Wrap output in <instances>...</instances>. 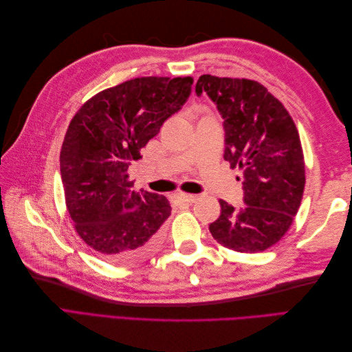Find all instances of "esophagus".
Listing matches in <instances>:
<instances>
[{"mask_svg": "<svg viewBox=\"0 0 352 352\" xmlns=\"http://www.w3.org/2000/svg\"><path fill=\"white\" fill-rule=\"evenodd\" d=\"M175 199L179 202V204H192V202H195L197 197L189 195V194H177L175 195Z\"/></svg>", "mask_w": 352, "mask_h": 352, "instance_id": "34e87169", "label": "esophagus"}]
</instances>
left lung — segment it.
I'll list each match as a JSON object with an SVG mask.
<instances>
[{
  "instance_id": "1",
  "label": "left lung",
  "mask_w": 352,
  "mask_h": 352,
  "mask_svg": "<svg viewBox=\"0 0 352 352\" xmlns=\"http://www.w3.org/2000/svg\"><path fill=\"white\" fill-rule=\"evenodd\" d=\"M207 92L225 127V160L241 172L243 204L220 199L210 232L223 247L260 252L279 242L301 206L305 185L302 146L292 117L261 83L199 76L195 92Z\"/></svg>"
}]
</instances>
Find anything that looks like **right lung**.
<instances>
[{
	"label": "right lung",
	"instance_id": "right-lung-1",
	"mask_svg": "<svg viewBox=\"0 0 352 352\" xmlns=\"http://www.w3.org/2000/svg\"><path fill=\"white\" fill-rule=\"evenodd\" d=\"M194 79L136 78L94 95L74 114L60 172L78 235L113 264L146 258L170 216L164 195L133 190L127 168L141 148L186 102Z\"/></svg>",
	"mask_w": 352,
	"mask_h": 352
}]
</instances>
